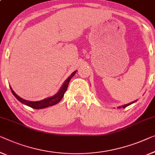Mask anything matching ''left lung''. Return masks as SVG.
<instances>
[{
    "label": "left lung",
    "instance_id": "1",
    "mask_svg": "<svg viewBox=\"0 0 155 155\" xmlns=\"http://www.w3.org/2000/svg\"><path fill=\"white\" fill-rule=\"evenodd\" d=\"M135 101H133V102H131V103H129V104H125V105H124V106H122V107H123L124 108H126L127 107H128V106H129L130 104H133V103H134ZM118 108H121V107H117Z\"/></svg>",
    "mask_w": 155,
    "mask_h": 155
}]
</instances>
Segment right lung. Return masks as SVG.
<instances>
[{
    "label": "right lung",
    "instance_id": "1",
    "mask_svg": "<svg viewBox=\"0 0 155 155\" xmlns=\"http://www.w3.org/2000/svg\"><path fill=\"white\" fill-rule=\"evenodd\" d=\"M76 72H77V71H74V72L71 74L70 77H69L68 79L66 80V81L64 83V84L63 86H62L61 89L60 90V91L58 92L55 95L51 97H48V98L45 99V100H43L41 101H26L24 100V99L21 98L20 97H18L17 94L13 91V90L12 89L11 87H10V89H11L12 92V94H14V96H15V97L20 101V102L30 107L35 108V109H41V108L51 107V106L56 104L58 103L59 101L62 100V98H63L64 96V92H66L67 89H68V87L69 83L70 81V79L74 77V76Z\"/></svg>",
    "mask_w": 155,
    "mask_h": 155
}]
</instances>
